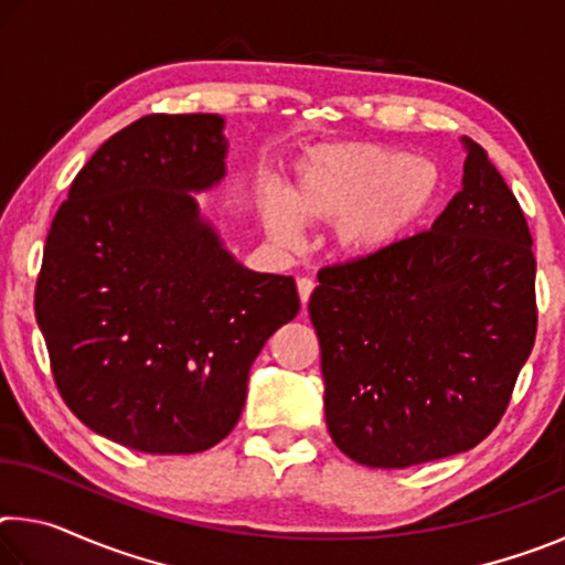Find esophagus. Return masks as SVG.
Instances as JSON below:
<instances>
[{
	"label": "esophagus",
	"instance_id": "esophagus-1",
	"mask_svg": "<svg viewBox=\"0 0 565 565\" xmlns=\"http://www.w3.org/2000/svg\"><path fill=\"white\" fill-rule=\"evenodd\" d=\"M313 286H317V284H313L311 279H306V276H303V279L296 281V289H299V296H301V303H303V306L309 303V299H311V291H313Z\"/></svg>",
	"mask_w": 565,
	"mask_h": 565
}]
</instances>
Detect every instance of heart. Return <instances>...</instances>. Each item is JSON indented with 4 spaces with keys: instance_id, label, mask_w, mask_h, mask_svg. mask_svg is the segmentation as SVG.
Returning a JSON list of instances; mask_svg holds the SVG:
<instances>
[{
    "instance_id": "b5f03b06",
    "label": "heart",
    "mask_w": 565,
    "mask_h": 565,
    "mask_svg": "<svg viewBox=\"0 0 565 565\" xmlns=\"http://www.w3.org/2000/svg\"><path fill=\"white\" fill-rule=\"evenodd\" d=\"M441 191V171L434 161L406 157L379 145H333L306 154L294 169L291 210L279 199H266L269 232L286 242L296 216L333 224L349 254L369 256L401 242L418 226Z\"/></svg>"
}]
</instances>
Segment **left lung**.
<instances>
[{
    "label": "left lung",
    "mask_w": 565,
    "mask_h": 565,
    "mask_svg": "<svg viewBox=\"0 0 565 565\" xmlns=\"http://www.w3.org/2000/svg\"><path fill=\"white\" fill-rule=\"evenodd\" d=\"M466 147L463 189L431 228L323 266L311 294L327 426L356 463L408 468L478 446L531 356L529 224L489 154Z\"/></svg>",
    "instance_id": "left-lung-1"
}]
</instances>
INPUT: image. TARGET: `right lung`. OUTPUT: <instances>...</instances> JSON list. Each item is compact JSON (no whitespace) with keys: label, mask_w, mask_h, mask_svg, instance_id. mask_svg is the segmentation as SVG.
Returning <instances> with one entry per match:
<instances>
[{"label":"right lung","mask_w":565,"mask_h":565,"mask_svg":"<svg viewBox=\"0 0 565 565\" xmlns=\"http://www.w3.org/2000/svg\"><path fill=\"white\" fill-rule=\"evenodd\" d=\"M224 119L149 114L74 177L44 244L34 311L54 384L94 434L199 454L232 434L248 369L299 313L294 276L236 264L189 191L224 177Z\"/></svg>","instance_id":"obj_1"}]
</instances>
